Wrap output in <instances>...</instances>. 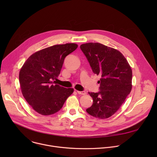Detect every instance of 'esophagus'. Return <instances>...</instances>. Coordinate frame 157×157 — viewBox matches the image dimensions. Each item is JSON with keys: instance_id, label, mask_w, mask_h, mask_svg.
I'll return each instance as SVG.
<instances>
[{"instance_id": "1", "label": "esophagus", "mask_w": 157, "mask_h": 157, "mask_svg": "<svg viewBox=\"0 0 157 157\" xmlns=\"http://www.w3.org/2000/svg\"><path fill=\"white\" fill-rule=\"evenodd\" d=\"M77 93L79 94H81V95H84L86 94V92L85 91H76Z\"/></svg>"}]
</instances>
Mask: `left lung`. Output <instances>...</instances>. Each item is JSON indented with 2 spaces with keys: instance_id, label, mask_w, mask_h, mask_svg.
I'll use <instances>...</instances> for the list:
<instances>
[{
  "instance_id": "left-lung-1",
  "label": "left lung",
  "mask_w": 157,
  "mask_h": 157,
  "mask_svg": "<svg viewBox=\"0 0 157 157\" xmlns=\"http://www.w3.org/2000/svg\"><path fill=\"white\" fill-rule=\"evenodd\" d=\"M80 48L86 56L93 72L101 78L99 91L89 93L93 105L86 109L91 116L104 119L114 114L132 89L130 66L118 50L99 43L82 44Z\"/></svg>"
}]
</instances>
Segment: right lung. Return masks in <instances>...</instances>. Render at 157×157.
I'll return each instance as SVG.
<instances>
[{"label":"right lung","instance_id":"obj_1","mask_svg":"<svg viewBox=\"0 0 157 157\" xmlns=\"http://www.w3.org/2000/svg\"><path fill=\"white\" fill-rule=\"evenodd\" d=\"M78 47L75 43L56 44L38 51L25 62L19 73L22 94L40 114L48 116L58 112L74 91L55 84L64 58Z\"/></svg>","mask_w":157,"mask_h":157}]
</instances>
